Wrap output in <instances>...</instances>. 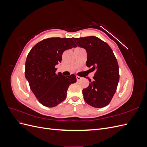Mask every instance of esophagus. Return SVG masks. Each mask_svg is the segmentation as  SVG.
<instances>
[{
	"label": "esophagus",
	"instance_id": "obj_1",
	"mask_svg": "<svg viewBox=\"0 0 147 147\" xmlns=\"http://www.w3.org/2000/svg\"><path fill=\"white\" fill-rule=\"evenodd\" d=\"M76 78H77V81H80V80L82 79V77H80V76H78V75H77Z\"/></svg>",
	"mask_w": 147,
	"mask_h": 147
}]
</instances>
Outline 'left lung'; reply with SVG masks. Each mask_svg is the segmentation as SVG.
I'll return each instance as SVG.
<instances>
[{
    "instance_id": "obj_1",
    "label": "left lung",
    "mask_w": 147,
    "mask_h": 147,
    "mask_svg": "<svg viewBox=\"0 0 147 147\" xmlns=\"http://www.w3.org/2000/svg\"><path fill=\"white\" fill-rule=\"evenodd\" d=\"M77 45L87 52L86 66L96 70L93 80L83 90L84 100L95 108L109 104L117 91L119 79V67L116 57L106 42L94 36L73 38Z\"/></svg>"
}]
</instances>
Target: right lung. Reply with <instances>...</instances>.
Segmentation results:
<instances>
[{"instance_id":"add662e5","label":"right lung","mask_w":147,"mask_h":147,"mask_svg":"<svg viewBox=\"0 0 147 147\" xmlns=\"http://www.w3.org/2000/svg\"><path fill=\"white\" fill-rule=\"evenodd\" d=\"M72 38L52 37L39 42L30 51L25 64V77L38 102L54 107L64 101L71 84L77 82L74 74L64 77L56 74L55 65L64 51L76 47Z\"/></svg>"}]
</instances>
